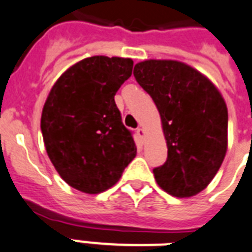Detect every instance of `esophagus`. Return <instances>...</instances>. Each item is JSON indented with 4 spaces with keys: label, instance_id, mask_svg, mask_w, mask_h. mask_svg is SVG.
<instances>
[{
    "label": "esophagus",
    "instance_id": "1",
    "mask_svg": "<svg viewBox=\"0 0 252 252\" xmlns=\"http://www.w3.org/2000/svg\"><path fill=\"white\" fill-rule=\"evenodd\" d=\"M137 134L140 137L141 140H144V136H145V130L142 128H137Z\"/></svg>",
    "mask_w": 252,
    "mask_h": 252
}]
</instances>
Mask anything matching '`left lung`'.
I'll list each match as a JSON object with an SVG mask.
<instances>
[{
	"label": "left lung",
	"mask_w": 252,
	"mask_h": 252,
	"mask_svg": "<svg viewBox=\"0 0 252 252\" xmlns=\"http://www.w3.org/2000/svg\"><path fill=\"white\" fill-rule=\"evenodd\" d=\"M133 75L160 114L168 155L153 169L161 189L189 198L207 188L225 158L228 108L218 88L177 61H144Z\"/></svg>",
	"instance_id": "1"
}]
</instances>
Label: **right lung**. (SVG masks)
Wrapping results in <instances>:
<instances>
[{
  "mask_svg": "<svg viewBox=\"0 0 252 252\" xmlns=\"http://www.w3.org/2000/svg\"><path fill=\"white\" fill-rule=\"evenodd\" d=\"M130 58L95 55L69 67L49 93L41 132L49 158L69 186L97 194L115 185L136 157L115 97L132 75Z\"/></svg>",
  "mask_w": 252,
  "mask_h": 252,
  "instance_id": "right-lung-1",
  "label": "right lung"
}]
</instances>
